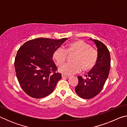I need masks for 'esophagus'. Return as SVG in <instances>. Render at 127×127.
<instances>
[{
    "mask_svg": "<svg viewBox=\"0 0 127 127\" xmlns=\"http://www.w3.org/2000/svg\"><path fill=\"white\" fill-rule=\"evenodd\" d=\"M62 78H69L70 77L69 76H66V75H64V74H62Z\"/></svg>",
    "mask_w": 127,
    "mask_h": 127,
    "instance_id": "esophagus-1",
    "label": "esophagus"
}]
</instances>
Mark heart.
<instances>
[{
	"label": "heart",
	"mask_w": 127,
	"mask_h": 127,
	"mask_svg": "<svg viewBox=\"0 0 127 127\" xmlns=\"http://www.w3.org/2000/svg\"><path fill=\"white\" fill-rule=\"evenodd\" d=\"M68 54H74L72 58L73 63L63 64L58 68L60 72L66 75L78 73L82 69L83 71L92 69L95 65L98 58L97 50L82 40L69 43L65 49L59 47L55 49L53 57L57 65H61L65 62Z\"/></svg>",
	"instance_id": "b5f03b06"
}]
</instances>
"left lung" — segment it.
<instances>
[{
  "instance_id": "obj_1",
  "label": "left lung",
  "mask_w": 127,
  "mask_h": 127,
  "mask_svg": "<svg viewBox=\"0 0 127 127\" xmlns=\"http://www.w3.org/2000/svg\"><path fill=\"white\" fill-rule=\"evenodd\" d=\"M93 41L97 49L98 58L94 67L86 76H78V83L75 91L79 97L90 99L100 93L108 77L110 68V55L107 47L97 40Z\"/></svg>"
}]
</instances>
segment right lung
<instances>
[{"mask_svg":"<svg viewBox=\"0 0 127 127\" xmlns=\"http://www.w3.org/2000/svg\"><path fill=\"white\" fill-rule=\"evenodd\" d=\"M67 39L37 38L26 42L19 49L15 70L21 87L28 95L41 98L54 91L62 75L57 72L53 54Z\"/></svg>","mask_w":127,"mask_h":127,"instance_id":"1","label":"right lung"}]
</instances>
